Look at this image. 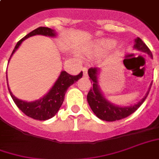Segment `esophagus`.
I'll list each match as a JSON object with an SVG mask.
<instances>
[{
	"label": "esophagus",
	"instance_id": "34e87169",
	"mask_svg": "<svg viewBox=\"0 0 159 159\" xmlns=\"http://www.w3.org/2000/svg\"><path fill=\"white\" fill-rule=\"evenodd\" d=\"M82 70H83V76H85V77H87L88 76V68H86V67H83V68L82 69Z\"/></svg>",
	"mask_w": 159,
	"mask_h": 159
}]
</instances>
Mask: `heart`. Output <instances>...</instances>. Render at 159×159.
<instances>
[{
	"label": "heart",
	"instance_id": "b5f03b06",
	"mask_svg": "<svg viewBox=\"0 0 159 159\" xmlns=\"http://www.w3.org/2000/svg\"><path fill=\"white\" fill-rule=\"evenodd\" d=\"M114 41L113 40H102L99 41L98 43L95 45V49L93 53L95 55H100L102 53L107 52L108 49H110L111 47H113L114 45Z\"/></svg>",
	"mask_w": 159,
	"mask_h": 159
}]
</instances>
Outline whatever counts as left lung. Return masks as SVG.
Returning <instances> with one entry per match:
<instances>
[{
    "label": "left lung",
    "mask_w": 159,
    "mask_h": 159,
    "mask_svg": "<svg viewBox=\"0 0 159 159\" xmlns=\"http://www.w3.org/2000/svg\"><path fill=\"white\" fill-rule=\"evenodd\" d=\"M134 48L137 49L139 51H142L144 52H146L149 54L150 56L152 57V54L148 46L145 45V43L142 41L140 38H137L135 39V45ZM89 79L91 83H93V87H91L90 90L88 93L87 100L89 105L90 106L91 109L94 112V114L98 117L99 119L106 120V121H114V120H119L129 116L130 114L134 113L137 110L139 107L141 106L142 103L145 102V100L149 94V91L145 95L144 98L138 104H135L134 106L131 107H119L115 106L108 102L106 99L104 98L102 94L98 88V83H97V73H98V69L97 68H91L89 69L88 70ZM152 86V84H151Z\"/></svg>",
    "instance_id": "1"
}]
</instances>
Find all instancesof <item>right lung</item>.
<instances>
[{
  "label": "right lung",
  "mask_w": 159,
  "mask_h": 159,
  "mask_svg": "<svg viewBox=\"0 0 159 159\" xmlns=\"http://www.w3.org/2000/svg\"><path fill=\"white\" fill-rule=\"evenodd\" d=\"M37 34L45 35V36H51V37L55 36L54 31L51 28L45 27V26H39L37 29L33 30V32H31L27 35H25V37L18 42L15 45V47H14L13 52L11 54V57L15 52V51L19 48V46L20 45L22 41L25 40L27 38L33 36V35H37ZM11 57H10V58H11ZM82 76H83V71L80 72L79 74L76 76H72L66 71H62L59 77L57 78L55 84L52 88V89L49 91L43 98L35 101V102H24L21 100H19L11 93L9 89H8V90H9L10 95H11L12 99L14 100L16 106L25 115H27V116H29L34 120H49V119L53 117L57 113V111L59 110L60 107L63 104L64 95H65V93L67 91V89L75 82H76L79 78H81Z\"/></svg>",
  "instance_id": "obj_1"
}]
</instances>
